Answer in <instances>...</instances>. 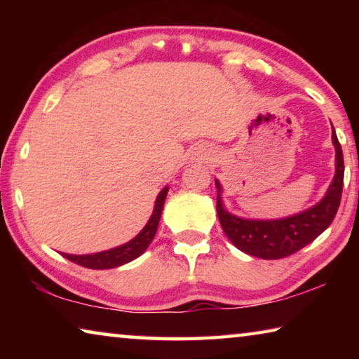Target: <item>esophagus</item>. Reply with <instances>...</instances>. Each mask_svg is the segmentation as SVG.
Segmentation results:
<instances>
[{"instance_id": "1", "label": "esophagus", "mask_w": 359, "mask_h": 359, "mask_svg": "<svg viewBox=\"0 0 359 359\" xmlns=\"http://www.w3.org/2000/svg\"><path fill=\"white\" fill-rule=\"evenodd\" d=\"M212 156H214V154H212L208 145H199L196 151H194V160L196 161H209Z\"/></svg>"}]
</instances>
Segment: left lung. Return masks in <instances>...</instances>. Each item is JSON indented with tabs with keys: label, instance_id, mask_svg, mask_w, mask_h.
<instances>
[{
	"label": "left lung",
	"instance_id": "left-lung-1",
	"mask_svg": "<svg viewBox=\"0 0 359 359\" xmlns=\"http://www.w3.org/2000/svg\"><path fill=\"white\" fill-rule=\"evenodd\" d=\"M332 144L336 147V174L326 194L313 208L278 220H248L224 209L222 185L215 180L217 214L224 234L247 255L263 259H280L311 244L332 223L337 214L344 187V155L332 126Z\"/></svg>",
	"mask_w": 359,
	"mask_h": 359
}]
</instances>
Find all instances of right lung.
<instances>
[{"mask_svg":"<svg viewBox=\"0 0 359 359\" xmlns=\"http://www.w3.org/2000/svg\"><path fill=\"white\" fill-rule=\"evenodd\" d=\"M168 190L169 188L165 187L160 191V194H158L155 208H154V214H151L150 220L135 239H131L130 242H126V244L120 247L111 248V250L93 253V255H69V253H62V255L66 259L72 261V263L88 267V269H112V267L126 264L130 263V261L136 259L137 257H141V255L147 250L150 242L155 238Z\"/></svg>","mask_w":359,"mask_h":359,"instance_id":"right-lung-1","label":"right lung"}]
</instances>
